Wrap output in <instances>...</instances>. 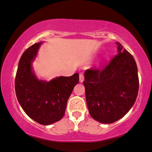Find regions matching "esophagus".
Returning a JSON list of instances; mask_svg holds the SVG:
<instances>
[{
    "label": "esophagus",
    "instance_id": "1",
    "mask_svg": "<svg viewBox=\"0 0 152 152\" xmlns=\"http://www.w3.org/2000/svg\"><path fill=\"white\" fill-rule=\"evenodd\" d=\"M79 82H80L81 83L84 82V76H83V74H80V75H79Z\"/></svg>",
    "mask_w": 152,
    "mask_h": 152
}]
</instances>
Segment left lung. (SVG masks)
Segmentation results:
<instances>
[{
    "label": "left lung",
    "instance_id": "1",
    "mask_svg": "<svg viewBox=\"0 0 152 152\" xmlns=\"http://www.w3.org/2000/svg\"><path fill=\"white\" fill-rule=\"evenodd\" d=\"M117 55L102 70L85 73L87 105L91 117L104 124L124 117L134 104L139 90L137 67L134 57L119 42Z\"/></svg>",
    "mask_w": 152,
    "mask_h": 152
}]
</instances>
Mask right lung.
<instances>
[{
	"mask_svg": "<svg viewBox=\"0 0 152 152\" xmlns=\"http://www.w3.org/2000/svg\"><path fill=\"white\" fill-rule=\"evenodd\" d=\"M43 42L35 43L22 54L16 73L15 88L18 101L26 115L37 123L48 126L61 120L73 88L79 81V73L58 76L50 81L40 79L32 63Z\"/></svg>",
	"mask_w": 152,
	"mask_h": 152,
	"instance_id": "obj_1",
	"label": "right lung"
}]
</instances>
